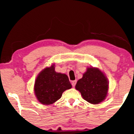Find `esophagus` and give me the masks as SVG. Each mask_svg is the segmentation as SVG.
I'll return each mask as SVG.
<instances>
[{"instance_id": "esophagus-1", "label": "esophagus", "mask_w": 134, "mask_h": 134, "mask_svg": "<svg viewBox=\"0 0 134 134\" xmlns=\"http://www.w3.org/2000/svg\"><path fill=\"white\" fill-rule=\"evenodd\" d=\"M76 82H77L76 81H72V87H75V86H76Z\"/></svg>"}]
</instances>
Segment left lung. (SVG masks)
I'll return each mask as SVG.
<instances>
[{
  "instance_id": "8db88e82",
  "label": "left lung",
  "mask_w": 134,
  "mask_h": 134,
  "mask_svg": "<svg viewBox=\"0 0 134 134\" xmlns=\"http://www.w3.org/2000/svg\"><path fill=\"white\" fill-rule=\"evenodd\" d=\"M82 98L92 104H98L107 97L108 82L104 74L98 68L90 67L76 85Z\"/></svg>"
}]
</instances>
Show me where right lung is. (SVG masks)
<instances>
[{"mask_svg":"<svg viewBox=\"0 0 134 134\" xmlns=\"http://www.w3.org/2000/svg\"><path fill=\"white\" fill-rule=\"evenodd\" d=\"M71 87L68 76L55 72L52 65L38 74L35 83V93L39 102L48 105L59 99L62 93Z\"/></svg>","mask_w":134,"mask_h":134,"instance_id":"obj_1","label":"right lung"}]
</instances>
